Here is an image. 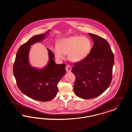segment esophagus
I'll list each match as a JSON object with an SVG mask.
<instances>
[{"mask_svg":"<svg viewBox=\"0 0 132 132\" xmlns=\"http://www.w3.org/2000/svg\"><path fill=\"white\" fill-rule=\"evenodd\" d=\"M66 72H70L72 70V68H71V66L69 65H66Z\"/></svg>","mask_w":132,"mask_h":132,"instance_id":"obj_1","label":"esophagus"}]
</instances>
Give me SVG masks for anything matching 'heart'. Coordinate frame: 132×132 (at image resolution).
<instances>
[{"instance_id":"obj_1","label":"heart","mask_w":132,"mask_h":132,"mask_svg":"<svg viewBox=\"0 0 132 132\" xmlns=\"http://www.w3.org/2000/svg\"><path fill=\"white\" fill-rule=\"evenodd\" d=\"M57 46L52 49L57 59L64 60V55L68 54L69 60L73 62H79L89 55L92 44L90 40L86 37L71 36L61 39Z\"/></svg>"}]
</instances>
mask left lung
Segmentation results:
<instances>
[{"mask_svg":"<svg viewBox=\"0 0 132 132\" xmlns=\"http://www.w3.org/2000/svg\"><path fill=\"white\" fill-rule=\"evenodd\" d=\"M94 44L88 56L73 64L76 76L74 92L80 98L88 99L102 94L111 82L114 57L110 45L104 38L92 33Z\"/></svg>","mask_w":132,"mask_h":132,"instance_id":"8db88e82","label":"left lung"}]
</instances>
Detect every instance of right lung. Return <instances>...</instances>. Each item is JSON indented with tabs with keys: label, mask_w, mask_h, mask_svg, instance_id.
<instances>
[{
	"label": "right lung",
	"mask_w": 132,
	"mask_h": 132,
	"mask_svg": "<svg viewBox=\"0 0 132 132\" xmlns=\"http://www.w3.org/2000/svg\"><path fill=\"white\" fill-rule=\"evenodd\" d=\"M50 30L32 37L18 50L13 65V75L20 91L33 99L47 102L53 99L58 91L57 84L66 73L64 64H56L55 56L47 48L48 63L43 68L32 67L29 61L31 46L44 40Z\"/></svg>",
	"instance_id": "obj_1"
}]
</instances>
